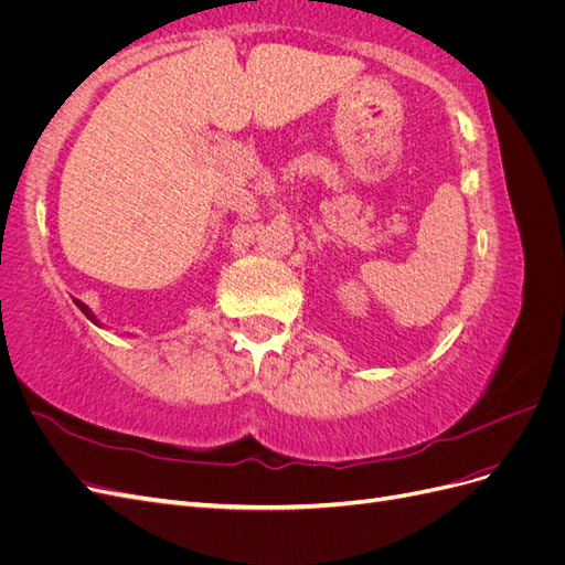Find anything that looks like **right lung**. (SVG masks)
<instances>
[{
    "instance_id": "add662e5",
    "label": "right lung",
    "mask_w": 565,
    "mask_h": 565,
    "mask_svg": "<svg viewBox=\"0 0 565 565\" xmlns=\"http://www.w3.org/2000/svg\"><path fill=\"white\" fill-rule=\"evenodd\" d=\"M73 301H75V306H77V309H79V311H82L84 316H87V318H89V320H92L94 324H98V328H104V322H100V320L96 318V313H94V311L89 309V306H87V303H84V301H79V299H73Z\"/></svg>"
}]
</instances>
